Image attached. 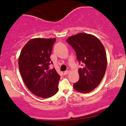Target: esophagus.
<instances>
[{
    "mask_svg": "<svg viewBox=\"0 0 126 126\" xmlns=\"http://www.w3.org/2000/svg\"><path fill=\"white\" fill-rule=\"evenodd\" d=\"M68 73H69V71H66L65 72H64V75H67V74H68Z\"/></svg>",
    "mask_w": 126,
    "mask_h": 126,
    "instance_id": "1",
    "label": "esophagus"
}]
</instances>
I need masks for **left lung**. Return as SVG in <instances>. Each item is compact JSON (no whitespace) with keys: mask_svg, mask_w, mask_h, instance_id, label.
I'll list each match as a JSON object with an SVG mask.
<instances>
[{"mask_svg":"<svg viewBox=\"0 0 126 126\" xmlns=\"http://www.w3.org/2000/svg\"><path fill=\"white\" fill-rule=\"evenodd\" d=\"M76 53L77 58L83 63L78 69L79 79L73 84L75 90L87 93L98 86L105 74L107 59L105 49L94 35L80 33L66 40Z\"/></svg>","mask_w":126,"mask_h":126,"instance_id":"8db88e82","label":"left lung"}]
</instances>
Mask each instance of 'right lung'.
<instances>
[{
  "mask_svg": "<svg viewBox=\"0 0 126 126\" xmlns=\"http://www.w3.org/2000/svg\"><path fill=\"white\" fill-rule=\"evenodd\" d=\"M55 38H33L28 42L21 50L18 65L21 76L29 90L38 97L47 98L58 91L61 77L50 56Z\"/></svg>",
  "mask_w": 126,
  "mask_h": 126,
  "instance_id": "add662e5",
  "label": "right lung"
}]
</instances>
